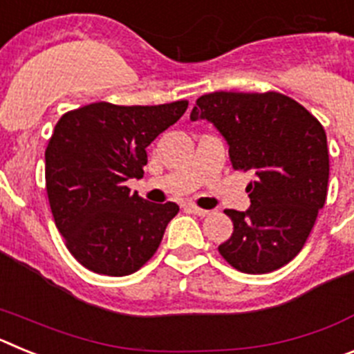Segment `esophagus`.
I'll use <instances>...</instances> for the list:
<instances>
[{
  "instance_id": "34e87169",
  "label": "esophagus",
  "mask_w": 354,
  "mask_h": 354,
  "mask_svg": "<svg viewBox=\"0 0 354 354\" xmlns=\"http://www.w3.org/2000/svg\"><path fill=\"white\" fill-rule=\"evenodd\" d=\"M186 209L189 212H193V214L200 216V218H204V216H209V212H211V211H207V209H200V207H196V205H193V204H187Z\"/></svg>"
}]
</instances>
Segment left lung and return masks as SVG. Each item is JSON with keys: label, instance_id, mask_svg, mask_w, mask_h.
Wrapping results in <instances>:
<instances>
[{"label": "left lung", "instance_id": "1", "mask_svg": "<svg viewBox=\"0 0 354 354\" xmlns=\"http://www.w3.org/2000/svg\"><path fill=\"white\" fill-rule=\"evenodd\" d=\"M192 120L227 140L234 170L252 171L246 211L227 209L230 239L218 246L237 271L271 273L306 243L328 193L326 133L299 102L278 92H214L196 99Z\"/></svg>", "mask_w": 354, "mask_h": 354}]
</instances>
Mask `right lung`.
Segmentation results:
<instances>
[{
  "label": "right lung",
  "instance_id": "right-lung-1",
  "mask_svg": "<svg viewBox=\"0 0 354 354\" xmlns=\"http://www.w3.org/2000/svg\"><path fill=\"white\" fill-rule=\"evenodd\" d=\"M187 101L159 106L93 102L58 120L46 149V189L68 252L108 277L138 271L159 248L179 212L152 204L126 183L142 179L147 147L174 126Z\"/></svg>",
  "mask_w": 354,
  "mask_h": 354
}]
</instances>
